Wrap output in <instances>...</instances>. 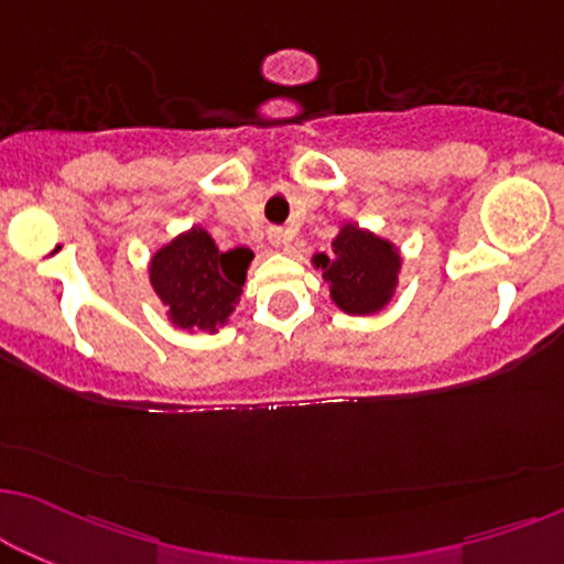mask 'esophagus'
Returning <instances> with one entry per match:
<instances>
[{
	"instance_id": "esophagus-1",
	"label": "esophagus",
	"mask_w": 564,
	"mask_h": 564,
	"mask_svg": "<svg viewBox=\"0 0 564 564\" xmlns=\"http://www.w3.org/2000/svg\"><path fill=\"white\" fill-rule=\"evenodd\" d=\"M268 240H271L273 248H285L291 242V235L285 232L283 228H271V230H268Z\"/></svg>"
}]
</instances>
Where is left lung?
Returning <instances> with one entry per match:
<instances>
[{
    "instance_id": "8db88e82",
    "label": "left lung",
    "mask_w": 564,
    "mask_h": 564,
    "mask_svg": "<svg viewBox=\"0 0 564 564\" xmlns=\"http://www.w3.org/2000/svg\"><path fill=\"white\" fill-rule=\"evenodd\" d=\"M311 265L329 283L336 308L349 316H375L398 291L402 253L392 240L344 223L332 240V253H314Z\"/></svg>"
}]
</instances>
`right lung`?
<instances>
[{
  "label": "right lung",
  "mask_w": 564,
  "mask_h": 564,
  "mask_svg": "<svg viewBox=\"0 0 564 564\" xmlns=\"http://www.w3.org/2000/svg\"><path fill=\"white\" fill-rule=\"evenodd\" d=\"M250 260V248L223 253L213 235L192 225L151 253L149 283L174 329L217 334L238 306Z\"/></svg>",
  "instance_id": "1"
}]
</instances>
